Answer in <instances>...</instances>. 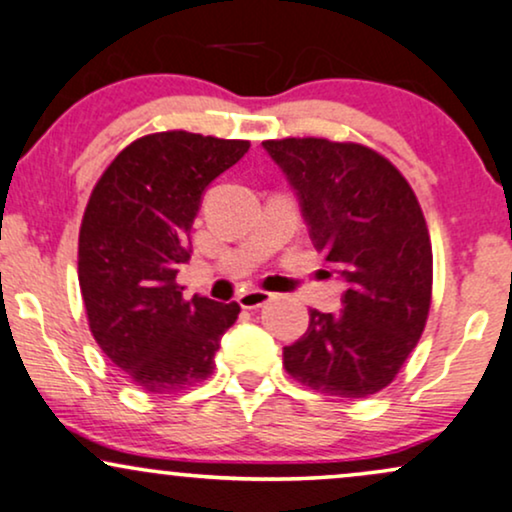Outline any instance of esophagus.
Returning <instances> with one entry per match:
<instances>
[{
  "mask_svg": "<svg viewBox=\"0 0 512 512\" xmlns=\"http://www.w3.org/2000/svg\"><path fill=\"white\" fill-rule=\"evenodd\" d=\"M271 300V293H264V290H245V293L238 295V304L243 309H257L262 304H267Z\"/></svg>",
  "mask_w": 512,
  "mask_h": 512,
  "instance_id": "esophagus-1",
  "label": "esophagus"
}]
</instances>
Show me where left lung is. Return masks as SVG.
I'll return each instance as SVG.
<instances>
[{
    "instance_id": "1",
    "label": "left lung",
    "mask_w": 512,
    "mask_h": 512,
    "mask_svg": "<svg viewBox=\"0 0 512 512\" xmlns=\"http://www.w3.org/2000/svg\"><path fill=\"white\" fill-rule=\"evenodd\" d=\"M262 146L295 189L314 248L347 286L338 314L309 312L283 366L321 394L371 397L397 378L430 312L432 243L416 193L385 155L352 141Z\"/></svg>"
}]
</instances>
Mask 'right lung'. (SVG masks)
I'll return each instance as SVG.
<instances>
[{
  "label": "right lung",
  "instance_id": "right-lung-1",
  "mask_svg": "<svg viewBox=\"0 0 512 512\" xmlns=\"http://www.w3.org/2000/svg\"><path fill=\"white\" fill-rule=\"evenodd\" d=\"M250 141L184 129L146 134L115 155L96 181L80 226L77 276L89 328L108 359L144 392L170 394L210 378L236 302L177 283L191 260V226L210 181Z\"/></svg>",
  "mask_w": 512,
  "mask_h": 512
}]
</instances>
